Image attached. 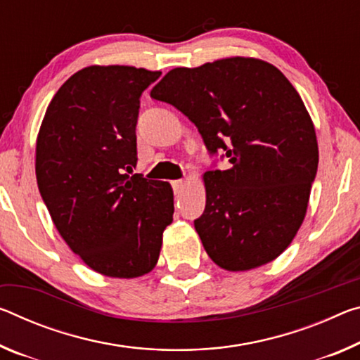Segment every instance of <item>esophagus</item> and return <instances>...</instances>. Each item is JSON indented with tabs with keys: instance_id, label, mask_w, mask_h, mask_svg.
Returning <instances> with one entry per match:
<instances>
[{
	"instance_id": "1",
	"label": "esophagus",
	"mask_w": 360,
	"mask_h": 360,
	"mask_svg": "<svg viewBox=\"0 0 360 360\" xmlns=\"http://www.w3.org/2000/svg\"><path fill=\"white\" fill-rule=\"evenodd\" d=\"M171 186H173V191H174V193H181L182 191H184L186 181H184V179H178V181H173V182H171Z\"/></svg>"
}]
</instances>
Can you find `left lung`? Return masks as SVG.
Here are the masks:
<instances>
[{"mask_svg":"<svg viewBox=\"0 0 360 360\" xmlns=\"http://www.w3.org/2000/svg\"><path fill=\"white\" fill-rule=\"evenodd\" d=\"M150 96L184 113L210 155L231 163L203 174L207 205L193 226L210 258L227 271L276 259L303 224L319 163L293 84L264 60L229 57L173 68Z\"/></svg>","mask_w":360,"mask_h":360,"instance_id":"left-lung-1","label":"left lung"}]
</instances>
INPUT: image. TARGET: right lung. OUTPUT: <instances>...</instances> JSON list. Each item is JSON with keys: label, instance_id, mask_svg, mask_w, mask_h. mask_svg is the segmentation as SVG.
Returning <instances> with one entry per match:
<instances>
[{"label": "right lung", "instance_id": "1", "mask_svg": "<svg viewBox=\"0 0 360 360\" xmlns=\"http://www.w3.org/2000/svg\"><path fill=\"white\" fill-rule=\"evenodd\" d=\"M162 72L86 67L62 84L37 141V181L72 252L108 277L155 267L174 213L168 182L133 174L141 96Z\"/></svg>", "mask_w": 360, "mask_h": 360}]
</instances>
